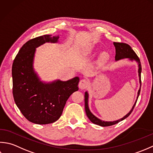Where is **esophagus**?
<instances>
[{
  "mask_svg": "<svg viewBox=\"0 0 153 153\" xmlns=\"http://www.w3.org/2000/svg\"><path fill=\"white\" fill-rule=\"evenodd\" d=\"M88 85H89V82L88 80L82 79L80 80L79 86V88L80 89H85L88 86Z\"/></svg>",
  "mask_w": 153,
  "mask_h": 153,
  "instance_id": "34e87169",
  "label": "esophagus"
}]
</instances>
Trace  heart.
<instances>
[{"label": "heart", "instance_id": "1", "mask_svg": "<svg viewBox=\"0 0 153 153\" xmlns=\"http://www.w3.org/2000/svg\"><path fill=\"white\" fill-rule=\"evenodd\" d=\"M93 51V48H89V49H87L86 50L85 53H91ZM109 57V54L107 52L105 51H103L102 53H101L100 56V60L102 61H104L105 60H107Z\"/></svg>", "mask_w": 153, "mask_h": 153}]
</instances>
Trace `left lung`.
I'll return each mask as SVG.
<instances>
[{
    "instance_id": "left-lung-1",
    "label": "left lung",
    "mask_w": 153,
    "mask_h": 153,
    "mask_svg": "<svg viewBox=\"0 0 153 153\" xmlns=\"http://www.w3.org/2000/svg\"><path fill=\"white\" fill-rule=\"evenodd\" d=\"M114 45L115 46V48H116V56H115V60L116 61L121 60V59H128L129 60L133 61H135L138 64V73H139V82H140V88L138 90L137 92V100L135 102V104L133 105V107L131 108V110L129 111L128 114H127L126 116H123L122 118L121 119L116 120V121H103L101 120L100 119H99L96 116H95L94 114H93L91 111L90 110L89 106H88V92H85V111H86V114L87 117H88V119L91 121V122L93 123L98 125V126H100L102 127H107V126H113L114 124H116L117 123H119L120 121H122L123 120L126 119L127 117H128L129 115L131 114V112L133 110L134 107L136 104V102L137 101L138 97L140 94V90H141V62H140V59L137 57V55H136V53L128 45L126 44V43H117V42H114Z\"/></svg>"
}]
</instances>
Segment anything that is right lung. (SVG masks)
I'll use <instances>...</instances> for the list:
<instances>
[{
    "instance_id": "obj_1",
    "label": "right lung",
    "mask_w": 153,
    "mask_h": 153,
    "mask_svg": "<svg viewBox=\"0 0 153 153\" xmlns=\"http://www.w3.org/2000/svg\"><path fill=\"white\" fill-rule=\"evenodd\" d=\"M59 38V36L43 35L29 40L22 47L12 64L14 102L23 116L36 124L51 123L59 120L68 98L79 90V77L45 82L34 70L36 49L45 43H58Z\"/></svg>"
}]
</instances>
